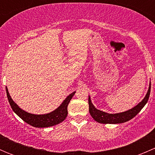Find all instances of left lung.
<instances>
[{
	"mask_svg": "<svg viewBox=\"0 0 155 155\" xmlns=\"http://www.w3.org/2000/svg\"><path fill=\"white\" fill-rule=\"evenodd\" d=\"M150 91H151V83L148 87V91L145 95V98L138 104L130 110L126 112H121V113L116 114H109L105 112L96 109L94 106L92 104L91 101L90 96L88 97V104H89V112L92 118L97 122L101 124H121V123L126 122L129 120L132 119L134 117H135L139 112L141 111V109L144 107V106L148 102V98H149Z\"/></svg>",
	"mask_w": 155,
	"mask_h": 155,
	"instance_id": "obj_1",
	"label": "left lung"
}]
</instances>
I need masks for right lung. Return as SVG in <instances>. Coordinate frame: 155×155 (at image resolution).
Instances as JSON below:
<instances>
[{
	"label": "right lung",
	"instance_id": "right-lung-1",
	"mask_svg": "<svg viewBox=\"0 0 155 155\" xmlns=\"http://www.w3.org/2000/svg\"><path fill=\"white\" fill-rule=\"evenodd\" d=\"M6 91H7V95L9 103H10V107L14 111V112L18 117H20L25 122L30 124V125L35 127H48L56 125V124L62 122L68 116V106L70 100L72 99L73 96L76 93V91H74L70 94L64 101L61 105L53 112L48 114H45V115H34V114L28 113V112L20 109L18 107V105L12 100L7 87H6Z\"/></svg>",
	"mask_w": 155,
	"mask_h": 155
}]
</instances>
